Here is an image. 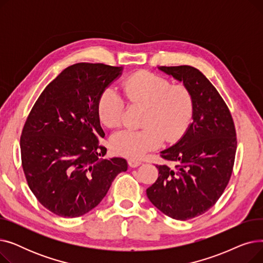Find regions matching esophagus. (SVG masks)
I'll list each match as a JSON object with an SVG mask.
<instances>
[{
  "mask_svg": "<svg viewBox=\"0 0 263 263\" xmlns=\"http://www.w3.org/2000/svg\"><path fill=\"white\" fill-rule=\"evenodd\" d=\"M128 163H129V166L130 167H137V166H140V165L142 164V162L140 160H135V159H130L128 161Z\"/></svg>",
  "mask_w": 263,
  "mask_h": 263,
  "instance_id": "1",
  "label": "esophagus"
}]
</instances>
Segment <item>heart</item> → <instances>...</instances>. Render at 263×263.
<instances>
[{"instance_id": "obj_1", "label": "heart", "mask_w": 263, "mask_h": 263, "mask_svg": "<svg viewBox=\"0 0 263 263\" xmlns=\"http://www.w3.org/2000/svg\"><path fill=\"white\" fill-rule=\"evenodd\" d=\"M123 90L128 101L144 107L141 130L122 129L116 132L110 145L118 155L140 158L147 151L157 148L162 140L175 142L186 131L193 116L194 101L190 89L158 74L137 72L124 82ZM124 102L119 92L108 87L98 101V115L106 127L121 123Z\"/></svg>"}]
</instances>
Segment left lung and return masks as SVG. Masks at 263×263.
<instances>
[{"label": "left lung", "instance_id": "left-lung-1", "mask_svg": "<svg viewBox=\"0 0 263 263\" xmlns=\"http://www.w3.org/2000/svg\"><path fill=\"white\" fill-rule=\"evenodd\" d=\"M158 69L190 89L194 109L181 139L161 151V157L173 164L156 165L159 177L146 193L165 215L186 220L208 211L226 189L237 151L236 129L225 101L198 69Z\"/></svg>", "mask_w": 263, "mask_h": 263}]
</instances>
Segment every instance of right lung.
<instances>
[{
    "instance_id": "obj_1",
    "label": "right lung",
    "mask_w": 263,
    "mask_h": 263,
    "mask_svg": "<svg viewBox=\"0 0 263 263\" xmlns=\"http://www.w3.org/2000/svg\"><path fill=\"white\" fill-rule=\"evenodd\" d=\"M123 67L79 63L67 67L41 92L20 139L24 175L33 194L63 217L84 215L104 198L122 158L104 159L99 144L98 101Z\"/></svg>"
}]
</instances>
